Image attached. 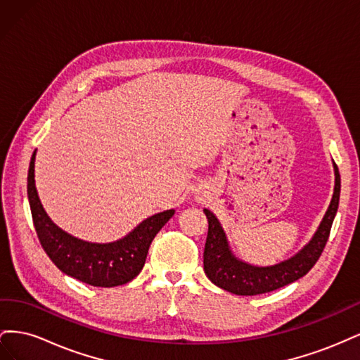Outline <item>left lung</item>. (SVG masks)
<instances>
[{"instance_id":"8db88e82","label":"left lung","mask_w":360,"mask_h":360,"mask_svg":"<svg viewBox=\"0 0 360 360\" xmlns=\"http://www.w3.org/2000/svg\"><path fill=\"white\" fill-rule=\"evenodd\" d=\"M333 169V197L317 231L297 254L274 266L258 267L238 259L233 254L230 245H228L221 222L217 221V217L209 209H204L207 219H209V233H207L204 248V271L207 278L214 285L237 294V296H257V294L269 292L288 285L307 275L314 264L317 263L326 243H328L330 228L338 212V204H340L341 177L335 162Z\"/></svg>"}]
</instances>
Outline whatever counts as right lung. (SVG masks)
I'll use <instances>...</instances> for the list:
<instances>
[{"mask_svg":"<svg viewBox=\"0 0 360 360\" xmlns=\"http://www.w3.org/2000/svg\"><path fill=\"white\" fill-rule=\"evenodd\" d=\"M36 151L28 169V201L41 248L63 274L93 287L127 284L143 270L155 236L174 214L165 210L147 217L135 230L112 243H90L63 231L51 221L40 202L34 180Z\"/></svg>","mask_w":360,"mask_h":360,"instance_id":"obj_1","label":"right lung"}]
</instances>
